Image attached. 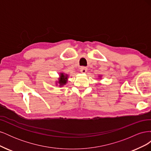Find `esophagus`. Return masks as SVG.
Instances as JSON below:
<instances>
[{
	"instance_id": "1",
	"label": "esophagus",
	"mask_w": 151,
	"mask_h": 151,
	"mask_svg": "<svg viewBox=\"0 0 151 151\" xmlns=\"http://www.w3.org/2000/svg\"><path fill=\"white\" fill-rule=\"evenodd\" d=\"M80 69H81L80 70L81 72L83 73V74H85V73L87 72V70H88V68H87V67H81Z\"/></svg>"
}]
</instances>
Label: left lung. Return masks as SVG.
Wrapping results in <instances>:
<instances>
[{
    "instance_id": "obj_1",
    "label": "left lung",
    "mask_w": 151,
    "mask_h": 151,
    "mask_svg": "<svg viewBox=\"0 0 151 151\" xmlns=\"http://www.w3.org/2000/svg\"><path fill=\"white\" fill-rule=\"evenodd\" d=\"M101 77H102V76H101V75H99V76H98V77H99V79H101Z\"/></svg>"
}]
</instances>
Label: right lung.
<instances>
[{
    "label": "right lung",
    "mask_w": 151,
    "mask_h": 151,
    "mask_svg": "<svg viewBox=\"0 0 151 151\" xmlns=\"http://www.w3.org/2000/svg\"><path fill=\"white\" fill-rule=\"evenodd\" d=\"M68 78V75L67 74H65L63 72H60L59 74V77L58 78V80L55 82V85L59 87H62L64 85H65L67 83Z\"/></svg>",
    "instance_id": "1"
}]
</instances>
